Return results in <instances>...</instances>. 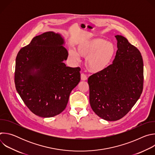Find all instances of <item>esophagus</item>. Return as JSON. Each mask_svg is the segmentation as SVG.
<instances>
[{
    "mask_svg": "<svg viewBox=\"0 0 155 155\" xmlns=\"http://www.w3.org/2000/svg\"><path fill=\"white\" fill-rule=\"evenodd\" d=\"M81 80H83V81H85L87 80V77L85 74H81Z\"/></svg>",
    "mask_w": 155,
    "mask_h": 155,
    "instance_id": "1",
    "label": "esophagus"
}]
</instances>
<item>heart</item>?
<instances>
[{"mask_svg": "<svg viewBox=\"0 0 155 155\" xmlns=\"http://www.w3.org/2000/svg\"><path fill=\"white\" fill-rule=\"evenodd\" d=\"M116 52L114 44L102 38H94L80 43L77 51L71 50L69 56L78 61L80 56L86 57L85 65L91 72L97 73L105 69L112 61Z\"/></svg>", "mask_w": 155, "mask_h": 155, "instance_id": "b5f03b06", "label": "heart"}]
</instances>
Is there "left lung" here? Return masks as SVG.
I'll list each match as a JSON object with an SVG mask.
<instances>
[{"instance_id":"left-lung-1","label":"left lung","mask_w":155,"mask_h":155,"mask_svg":"<svg viewBox=\"0 0 155 155\" xmlns=\"http://www.w3.org/2000/svg\"><path fill=\"white\" fill-rule=\"evenodd\" d=\"M118 50L113 64L87 80L90 103L94 113L107 121L125 116L143 90V63L139 50L121 35H115Z\"/></svg>"}]
</instances>
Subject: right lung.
<instances>
[{"label": "right lung", "mask_w": 155, "mask_h": 155, "mask_svg": "<svg viewBox=\"0 0 155 155\" xmlns=\"http://www.w3.org/2000/svg\"><path fill=\"white\" fill-rule=\"evenodd\" d=\"M64 44L61 34L47 32L34 37L16 58V91L31 111L40 117L61 114L80 81V68L63 62L68 57Z\"/></svg>", "instance_id": "obj_1"}]
</instances>
